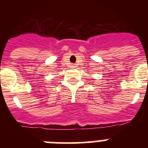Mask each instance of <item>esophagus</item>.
Masks as SVG:
<instances>
[{
  "mask_svg": "<svg viewBox=\"0 0 148 148\" xmlns=\"http://www.w3.org/2000/svg\"><path fill=\"white\" fill-rule=\"evenodd\" d=\"M72 66H73V67H75V64H72Z\"/></svg>",
  "mask_w": 148,
  "mask_h": 148,
  "instance_id": "34e87169",
  "label": "esophagus"
}]
</instances>
